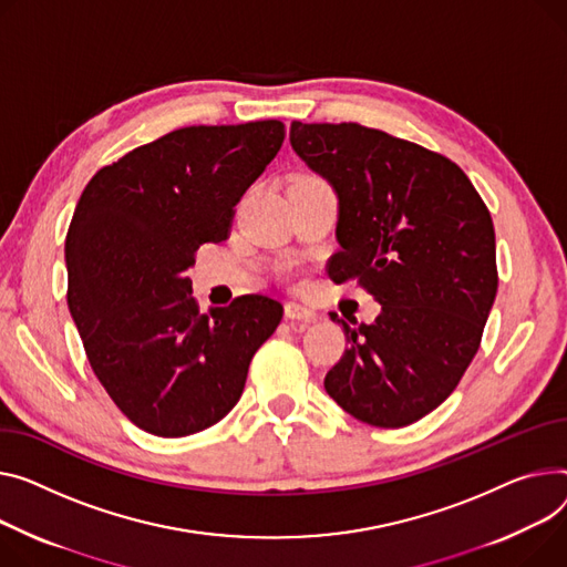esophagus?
I'll list each match as a JSON object with an SVG mask.
<instances>
[{
    "label": "esophagus",
    "instance_id": "esophagus-1",
    "mask_svg": "<svg viewBox=\"0 0 567 567\" xmlns=\"http://www.w3.org/2000/svg\"><path fill=\"white\" fill-rule=\"evenodd\" d=\"M285 317L289 321H306V323L317 321V312L306 308V306H300V303H287L285 306Z\"/></svg>",
    "mask_w": 567,
    "mask_h": 567
}]
</instances>
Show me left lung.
Returning <instances> with one entry per match:
<instances>
[{
	"label": "left lung",
	"mask_w": 567,
	"mask_h": 567,
	"mask_svg": "<svg viewBox=\"0 0 567 567\" xmlns=\"http://www.w3.org/2000/svg\"><path fill=\"white\" fill-rule=\"evenodd\" d=\"M291 147L339 198L334 282L383 306L342 323L351 349L323 388L355 420L401 429L435 410L474 360L497 296L495 225L458 164L358 123H291Z\"/></svg>",
	"instance_id": "8db88e82"
}]
</instances>
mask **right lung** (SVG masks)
<instances>
[{
  "instance_id": "add662e5",
  "label": "right lung",
  "mask_w": 567,
  "mask_h": 567,
  "mask_svg": "<svg viewBox=\"0 0 567 567\" xmlns=\"http://www.w3.org/2000/svg\"><path fill=\"white\" fill-rule=\"evenodd\" d=\"M282 141L280 121L182 127L100 168L74 207L68 308L97 381L145 433L220 422L282 319L261 293L203 315L186 274L203 244L230 237L235 205Z\"/></svg>"
}]
</instances>
